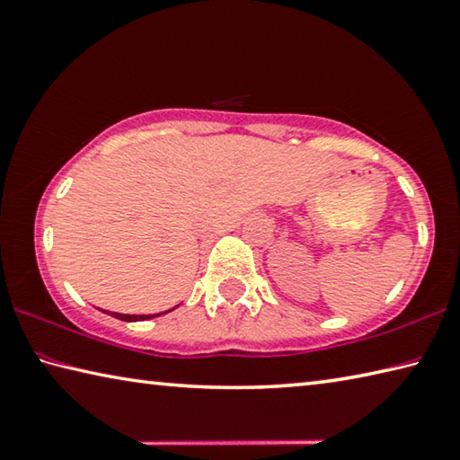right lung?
Returning a JSON list of instances; mask_svg holds the SVG:
<instances>
[{"label":"right lung","instance_id":"right-lung-1","mask_svg":"<svg viewBox=\"0 0 460 460\" xmlns=\"http://www.w3.org/2000/svg\"><path fill=\"white\" fill-rule=\"evenodd\" d=\"M111 316L119 318V321H128V323H136V321H146V318H154L158 314H119V313H111Z\"/></svg>","mask_w":460,"mask_h":460}]
</instances>
